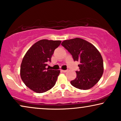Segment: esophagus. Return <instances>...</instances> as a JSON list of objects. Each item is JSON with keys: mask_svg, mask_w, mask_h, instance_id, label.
Here are the masks:
<instances>
[{"mask_svg": "<svg viewBox=\"0 0 121 121\" xmlns=\"http://www.w3.org/2000/svg\"><path fill=\"white\" fill-rule=\"evenodd\" d=\"M60 71L62 72H63V73H65V72H67V71H68V70H60Z\"/></svg>", "mask_w": 121, "mask_h": 121, "instance_id": "1", "label": "esophagus"}]
</instances>
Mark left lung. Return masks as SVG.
<instances>
[{
    "mask_svg": "<svg viewBox=\"0 0 121 121\" xmlns=\"http://www.w3.org/2000/svg\"><path fill=\"white\" fill-rule=\"evenodd\" d=\"M72 56L74 61L79 62L77 77L70 82L72 85L81 90L93 87L100 80L104 72L103 59L95 46L80 38L65 40L62 43Z\"/></svg>",
    "mask_w": 121,
    "mask_h": 121,
    "instance_id": "8db88e82",
    "label": "left lung"
}]
</instances>
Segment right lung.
Segmentation results:
<instances>
[{
    "instance_id": "1",
    "label": "right lung",
    "mask_w": 121,
    "mask_h": 121,
    "mask_svg": "<svg viewBox=\"0 0 121 121\" xmlns=\"http://www.w3.org/2000/svg\"><path fill=\"white\" fill-rule=\"evenodd\" d=\"M60 41L41 39L30 47L23 58L20 68L21 79L31 90L42 93L56 84L60 70L46 68Z\"/></svg>"
}]
</instances>
